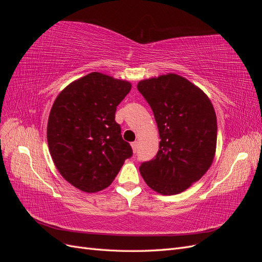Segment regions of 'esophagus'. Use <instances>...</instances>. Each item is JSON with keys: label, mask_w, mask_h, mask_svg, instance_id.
I'll list each match as a JSON object with an SVG mask.
<instances>
[{"label": "esophagus", "mask_w": 262, "mask_h": 262, "mask_svg": "<svg viewBox=\"0 0 262 262\" xmlns=\"http://www.w3.org/2000/svg\"><path fill=\"white\" fill-rule=\"evenodd\" d=\"M131 146H132V149H133V152L134 153H137V150H138V142L136 141V142H132L131 143Z\"/></svg>", "instance_id": "obj_1"}]
</instances>
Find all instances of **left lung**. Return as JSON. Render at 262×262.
Segmentation results:
<instances>
[{
    "label": "left lung",
    "mask_w": 262,
    "mask_h": 262,
    "mask_svg": "<svg viewBox=\"0 0 262 262\" xmlns=\"http://www.w3.org/2000/svg\"><path fill=\"white\" fill-rule=\"evenodd\" d=\"M138 90L153 110L161 139L156 156L141 164V175L158 193L185 191L207 172L215 154L217 122L212 102L177 74L143 80Z\"/></svg>",
    "instance_id": "8db88e82"
}]
</instances>
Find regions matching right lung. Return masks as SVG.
Wrapping results in <instances>:
<instances>
[{
	"instance_id": "1",
	"label": "right lung",
	"mask_w": 262,
	"mask_h": 262,
	"mask_svg": "<svg viewBox=\"0 0 262 262\" xmlns=\"http://www.w3.org/2000/svg\"><path fill=\"white\" fill-rule=\"evenodd\" d=\"M131 91L126 81L93 72L63 90L49 115L47 140L61 176L85 192L107 188L133 154L115 120Z\"/></svg>"
}]
</instances>
